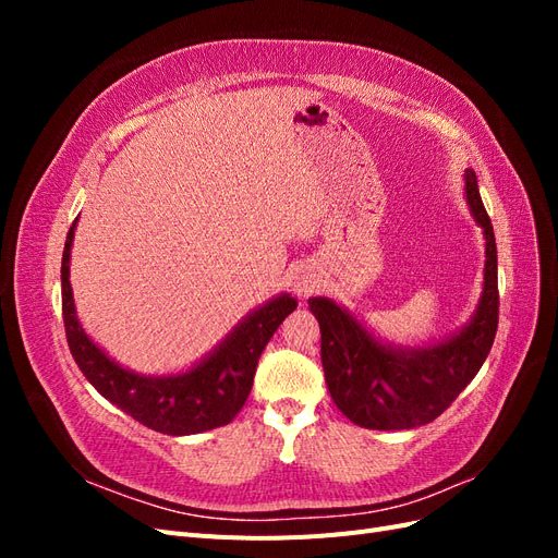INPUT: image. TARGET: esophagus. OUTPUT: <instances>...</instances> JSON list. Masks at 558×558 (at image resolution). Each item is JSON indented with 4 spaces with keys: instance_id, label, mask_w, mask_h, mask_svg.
<instances>
[{
    "instance_id": "obj_1",
    "label": "esophagus",
    "mask_w": 558,
    "mask_h": 558,
    "mask_svg": "<svg viewBox=\"0 0 558 558\" xmlns=\"http://www.w3.org/2000/svg\"><path fill=\"white\" fill-rule=\"evenodd\" d=\"M316 277L312 275V272H305V269H302V272H298L295 275V281H293V289H295V293L298 295H310V293H314V289H316Z\"/></svg>"
}]
</instances>
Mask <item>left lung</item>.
Listing matches in <instances>:
<instances>
[{"instance_id":"obj_1","label":"left lung","mask_w":558,"mask_h":558,"mask_svg":"<svg viewBox=\"0 0 558 558\" xmlns=\"http://www.w3.org/2000/svg\"><path fill=\"white\" fill-rule=\"evenodd\" d=\"M465 197L486 238L484 293L477 314L449 340L424 349H391L326 298H312L320 326L326 384L349 421L373 430H404L440 416L480 373L498 328V256L494 226L480 197L477 177L465 172Z\"/></svg>"}]
</instances>
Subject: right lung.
Returning a JSON list of instances; mask_svg holds the SVG:
<instances>
[{"label": "right lung", "mask_w": 558, "mask_h": 558, "mask_svg": "<svg viewBox=\"0 0 558 558\" xmlns=\"http://www.w3.org/2000/svg\"><path fill=\"white\" fill-rule=\"evenodd\" d=\"M72 223L62 251V318L66 344L86 379L109 402L118 404L134 421L165 435H193L226 426L240 414L251 393L253 375L269 337L281 326L298 302L279 295L253 312L234 328L228 340L207 361L183 375L144 377L113 363L83 332L70 286V251L74 240Z\"/></svg>", "instance_id": "add662e5"}]
</instances>
